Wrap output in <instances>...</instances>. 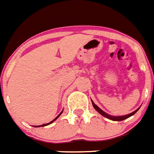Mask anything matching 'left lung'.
Segmentation results:
<instances>
[{"label": "left lung", "mask_w": 154, "mask_h": 154, "mask_svg": "<svg viewBox=\"0 0 154 154\" xmlns=\"http://www.w3.org/2000/svg\"><path fill=\"white\" fill-rule=\"evenodd\" d=\"M92 104H93V106H94V109H96L97 111V112L100 113V114H101L105 117L108 118V119L112 120V121H115V122H120V121H123V120L126 119V118H128V117H131V116H133L134 114H135V113H136V112H137L139 109V108H138L137 109H136L135 111H134L133 112H131V113H129V114L124 115V116H117V117H116V116H111V115L108 114V113H106L105 112H104V111H103V110H101V109H100V108L97 106V105H95L93 101H92Z\"/></svg>", "instance_id": "obj_1"}]
</instances>
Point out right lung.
<instances>
[{
  "label": "right lung",
  "instance_id": "right-lung-1",
  "mask_svg": "<svg viewBox=\"0 0 154 154\" xmlns=\"http://www.w3.org/2000/svg\"><path fill=\"white\" fill-rule=\"evenodd\" d=\"M62 112H63V111H62ZM62 112H60V114H59V115H58V116H57V117H56V118H55V119H53V121H52V122H49V123H47V124H44V125H35V126H34V127H41V126H45V125H50V124H51V123H53V122H54V121H56V120H57V118H58V117H60V114H61V113H62Z\"/></svg>",
  "mask_w": 154,
  "mask_h": 154
}]
</instances>
